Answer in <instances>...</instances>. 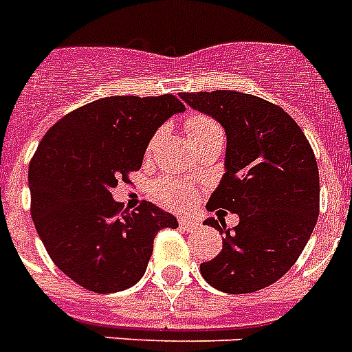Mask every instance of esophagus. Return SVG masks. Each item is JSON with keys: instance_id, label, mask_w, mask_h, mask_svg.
I'll use <instances>...</instances> for the list:
<instances>
[{"instance_id": "34e87169", "label": "esophagus", "mask_w": 352, "mask_h": 352, "mask_svg": "<svg viewBox=\"0 0 352 352\" xmlns=\"http://www.w3.org/2000/svg\"><path fill=\"white\" fill-rule=\"evenodd\" d=\"M179 226H181L182 230L193 232L199 226V221L193 219V217H179Z\"/></svg>"}]
</instances>
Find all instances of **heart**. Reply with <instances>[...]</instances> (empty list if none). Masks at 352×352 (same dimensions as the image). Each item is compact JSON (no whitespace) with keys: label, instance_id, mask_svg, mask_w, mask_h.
I'll list each match as a JSON object with an SVG mask.
<instances>
[{"label":"heart","instance_id":"b5f03b06","mask_svg":"<svg viewBox=\"0 0 352 352\" xmlns=\"http://www.w3.org/2000/svg\"><path fill=\"white\" fill-rule=\"evenodd\" d=\"M184 129H186L190 142H195L199 138L221 131L219 124L208 115H192V117H188L186 122H184ZM157 138H159V133L149 140L148 149H146L148 155L153 151ZM153 190L160 203L164 206H170V208H184V206L192 203L193 193H195L190 182L177 181V179H160V181L155 182Z\"/></svg>","mask_w":352,"mask_h":352}]
</instances>
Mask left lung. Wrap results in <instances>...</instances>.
<instances>
[{
    "label": "left lung",
    "mask_w": 352,
    "mask_h": 352,
    "mask_svg": "<svg viewBox=\"0 0 352 352\" xmlns=\"http://www.w3.org/2000/svg\"><path fill=\"white\" fill-rule=\"evenodd\" d=\"M226 131V173L206 208L239 215L223 250L201 263L214 289L248 294L276 283L298 261L320 214V173L305 133L283 107L241 91L181 93ZM219 221L226 212H217ZM223 237V235H221Z\"/></svg>",
    "instance_id": "1"
}]
</instances>
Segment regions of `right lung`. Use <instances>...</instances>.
<instances>
[{
    "label": "right lung",
    "instance_id": "add662e5",
    "mask_svg": "<svg viewBox=\"0 0 352 352\" xmlns=\"http://www.w3.org/2000/svg\"><path fill=\"white\" fill-rule=\"evenodd\" d=\"M177 96H106L67 113L41 138L29 164L30 214L52 263L80 287L111 294L137 283L153 239L177 219L144 201L122 210L111 190L140 170L149 140Z\"/></svg>",
    "mask_w": 352,
    "mask_h": 352
}]
</instances>
